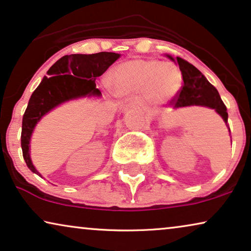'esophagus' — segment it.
Wrapping results in <instances>:
<instances>
[{
    "label": "esophagus",
    "instance_id": "esophagus-1",
    "mask_svg": "<svg viewBox=\"0 0 251 251\" xmlns=\"http://www.w3.org/2000/svg\"><path fill=\"white\" fill-rule=\"evenodd\" d=\"M133 105H139V106H143V101L142 100H136L133 102Z\"/></svg>",
    "mask_w": 251,
    "mask_h": 251
}]
</instances>
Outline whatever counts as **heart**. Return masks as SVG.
<instances>
[{
  "instance_id": "1",
  "label": "heart",
  "mask_w": 251,
  "mask_h": 251,
  "mask_svg": "<svg viewBox=\"0 0 251 251\" xmlns=\"http://www.w3.org/2000/svg\"><path fill=\"white\" fill-rule=\"evenodd\" d=\"M113 85L119 95L126 96L145 89L153 96L174 94L180 87L181 73L177 65L156 59H136L119 65L112 75Z\"/></svg>"
}]
</instances>
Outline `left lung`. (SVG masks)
Here are the masks:
<instances>
[{
	"label": "left lung",
	"mask_w": 251,
	"mask_h": 251,
	"mask_svg": "<svg viewBox=\"0 0 251 251\" xmlns=\"http://www.w3.org/2000/svg\"><path fill=\"white\" fill-rule=\"evenodd\" d=\"M174 60L171 56H168ZM177 64L179 65V70L183 75L184 84L175 98L171 100V104L175 108L186 107V106H204L215 109L222 116L224 122L227 126V111L226 106L223 102L217 89L209 82L204 75L197 67L188 63V61L177 57ZM228 131L231 133V130Z\"/></svg>",
	"instance_id": "obj_1"
}]
</instances>
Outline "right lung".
<instances>
[{"label": "right lung", "mask_w": 251, "mask_h": 251, "mask_svg": "<svg viewBox=\"0 0 251 251\" xmlns=\"http://www.w3.org/2000/svg\"><path fill=\"white\" fill-rule=\"evenodd\" d=\"M120 58L115 52H98L92 54H70L61 57L47 72L39 87L30 96L23 116L22 150L24 160L34 174L41 176L33 166L29 156V142L37 122L51 109L65 101L81 97L99 96L96 78Z\"/></svg>", "instance_id": "obj_1"}]
</instances>
